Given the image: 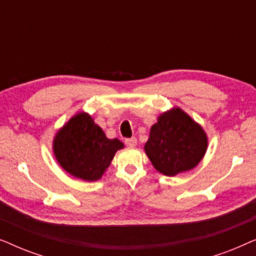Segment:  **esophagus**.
Wrapping results in <instances>:
<instances>
[{
	"instance_id": "34e87169",
	"label": "esophagus",
	"mask_w": 256,
	"mask_h": 256,
	"mask_svg": "<svg viewBox=\"0 0 256 256\" xmlns=\"http://www.w3.org/2000/svg\"><path fill=\"white\" fill-rule=\"evenodd\" d=\"M124 142H126V144H127L128 146H130V148H134V146L138 144V140H136L135 138H127Z\"/></svg>"
}]
</instances>
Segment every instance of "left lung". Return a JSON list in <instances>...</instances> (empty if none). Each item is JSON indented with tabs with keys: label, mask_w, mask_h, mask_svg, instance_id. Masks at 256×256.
I'll return each instance as SVG.
<instances>
[{
	"label": "left lung",
	"mask_w": 256,
	"mask_h": 256,
	"mask_svg": "<svg viewBox=\"0 0 256 256\" xmlns=\"http://www.w3.org/2000/svg\"><path fill=\"white\" fill-rule=\"evenodd\" d=\"M208 144L202 126L180 107H174L152 126L144 152L158 172L171 177L194 169L205 156Z\"/></svg>",
	"instance_id": "8db88e82"
}]
</instances>
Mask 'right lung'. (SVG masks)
Segmentation results:
<instances>
[{
	"mask_svg": "<svg viewBox=\"0 0 256 256\" xmlns=\"http://www.w3.org/2000/svg\"><path fill=\"white\" fill-rule=\"evenodd\" d=\"M124 148L118 138H108L86 112L73 115L56 132L52 150L62 169L86 182L102 177L118 150Z\"/></svg>",
	"mask_w": 256,
	"mask_h": 256,
	"instance_id": "add662e5",
	"label": "right lung"
}]
</instances>
